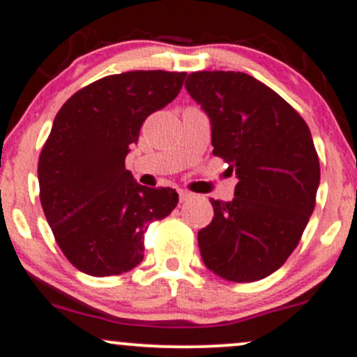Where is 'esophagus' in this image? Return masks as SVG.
<instances>
[{"instance_id": "esophagus-1", "label": "esophagus", "mask_w": 357, "mask_h": 357, "mask_svg": "<svg viewBox=\"0 0 357 357\" xmlns=\"http://www.w3.org/2000/svg\"><path fill=\"white\" fill-rule=\"evenodd\" d=\"M191 198V192H188V191H179V202L181 203H184V202H188V199Z\"/></svg>"}]
</instances>
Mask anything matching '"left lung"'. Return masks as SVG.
<instances>
[{
	"instance_id": "8db88e82",
	"label": "left lung",
	"mask_w": 357,
	"mask_h": 357,
	"mask_svg": "<svg viewBox=\"0 0 357 357\" xmlns=\"http://www.w3.org/2000/svg\"><path fill=\"white\" fill-rule=\"evenodd\" d=\"M184 87L210 119L213 154L238 178L235 198L211 199L215 216L198 231L204 265L230 282L268 277L296 250L315 206L321 166L309 127L243 72H195Z\"/></svg>"
}]
</instances>
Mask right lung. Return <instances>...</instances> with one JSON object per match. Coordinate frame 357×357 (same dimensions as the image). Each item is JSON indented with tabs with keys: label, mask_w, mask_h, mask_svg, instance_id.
I'll use <instances>...</instances> for the list:
<instances>
[{
	"label": "right lung",
	"mask_w": 357,
	"mask_h": 357,
	"mask_svg": "<svg viewBox=\"0 0 357 357\" xmlns=\"http://www.w3.org/2000/svg\"><path fill=\"white\" fill-rule=\"evenodd\" d=\"M184 72L136 70L93 82L65 102L38 161L40 202L56 243L92 277L121 275L144 258V233L178 204L126 169L147 116L166 107Z\"/></svg>",
	"instance_id": "right-lung-1"
}]
</instances>
